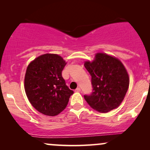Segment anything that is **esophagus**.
Here are the masks:
<instances>
[{
	"label": "esophagus",
	"instance_id": "34e87169",
	"mask_svg": "<svg viewBox=\"0 0 150 150\" xmlns=\"http://www.w3.org/2000/svg\"><path fill=\"white\" fill-rule=\"evenodd\" d=\"M75 92H80V91H81V89L80 88V87H77V88L76 89H75Z\"/></svg>",
	"mask_w": 150,
	"mask_h": 150
}]
</instances>
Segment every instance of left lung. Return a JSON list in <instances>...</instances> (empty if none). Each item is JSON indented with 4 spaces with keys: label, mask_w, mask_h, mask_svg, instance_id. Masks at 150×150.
Segmentation results:
<instances>
[{
    "label": "left lung",
    "mask_w": 150,
    "mask_h": 150,
    "mask_svg": "<svg viewBox=\"0 0 150 150\" xmlns=\"http://www.w3.org/2000/svg\"><path fill=\"white\" fill-rule=\"evenodd\" d=\"M85 67L92 77L93 92L84 95L89 106L101 113L118 107L124 99L130 82L123 63L118 58L98 53L92 62H85Z\"/></svg>",
    "instance_id": "8db88e82"
}]
</instances>
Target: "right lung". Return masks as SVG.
Wrapping results in <instances>:
<instances>
[{
  "label": "right lung",
  "instance_id": "obj_1",
  "mask_svg": "<svg viewBox=\"0 0 150 150\" xmlns=\"http://www.w3.org/2000/svg\"><path fill=\"white\" fill-rule=\"evenodd\" d=\"M66 63L57 54L46 53L32 61L26 70L25 89L31 104L46 116H56L68 104L73 91L62 77Z\"/></svg>",
  "mask_w": 150,
  "mask_h": 150
}]
</instances>
